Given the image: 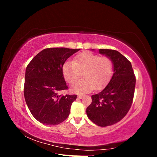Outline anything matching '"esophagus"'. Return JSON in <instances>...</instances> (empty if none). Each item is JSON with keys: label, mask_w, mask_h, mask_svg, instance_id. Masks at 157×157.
<instances>
[{"label": "esophagus", "mask_w": 157, "mask_h": 157, "mask_svg": "<svg viewBox=\"0 0 157 157\" xmlns=\"http://www.w3.org/2000/svg\"><path fill=\"white\" fill-rule=\"evenodd\" d=\"M84 96L83 95H82V94H79V95H78V98H79V99H81L82 97H83Z\"/></svg>", "instance_id": "1"}]
</instances>
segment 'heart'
Returning <instances> with one entry per match:
<instances>
[{"mask_svg":"<svg viewBox=\"0 0 157 157\" xmlns=\"http://www.w3.org/2000/svg\"><path fill=\"white\" fill-rule=\"evenodd\" d=\"M62 71L65 80L71 84L77 82L82 73L84 78L71 90L74 93L84 94L105 86L113 75V63L109 57L86 52L76 56L73 62H65Z\"/></svg>","mask_w":157,"mask_h":157,"instance_id":"obj_1","label":"heart"}]
</instances>
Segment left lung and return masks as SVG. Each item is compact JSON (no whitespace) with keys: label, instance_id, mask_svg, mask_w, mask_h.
Returning a JSON list of instances; mask_svg holds the SVG:
<instances>
[{"label":"left lung","instance_id":"1","mask_svg":"<svg viewBox=\"0 0 157 157\" xmlns=\"http://www.w3.org/2000/svg\"><path fill=\"white\" fill-rule=\"evenodd\" d=\"M99 52L112 60L114 73L106 87L92 96L86 113L94 124L105 127L119 122L129 111L136 80L130 61L120 52L110 49H99Z\"/></svg>","mask_w":157,"mask_h":157}]
</instances>
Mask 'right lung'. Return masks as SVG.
<instances>
[{"label":"right lung","mask_w":157,"mask_h":157,"mask_svg":"<svg viewBox=\"0 0 157 157\" xmlns=\"http://www.w3.org/2000/svg\"><path fill=\"white\" fill-rule=\"evenodd\" d=\"M80 49L46 48L28 64L25 71L24 97L32 115L47 125L63 122L70 113L77 95H59L68 87L62 68L65 61Z\"/></svg>","instance_id":"obj_1"}]
</instances>
